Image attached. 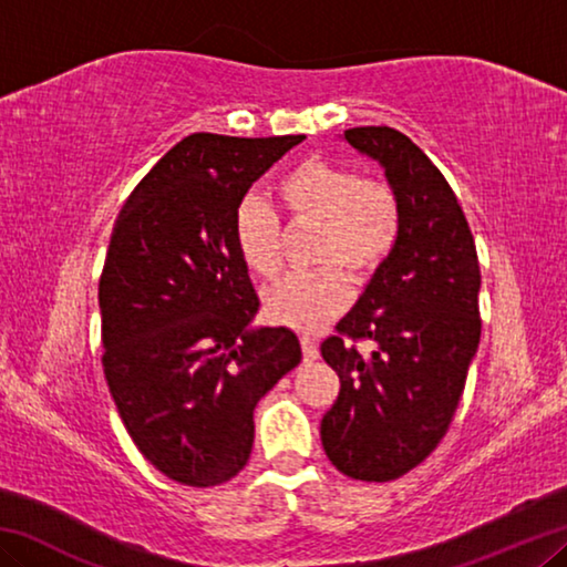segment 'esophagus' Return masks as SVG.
<instances>
[{"mask_svg":"<svg viewBox=\"0 0 567 567\" xmlns=\"http://www.w3.org/2000/svg\"><path fill=\"white\" fill-rule=\"evenodd\" d=\"M302 358H305V362H315L320 358V350H318V344H315V340L302 338Z\"/></svg>","mask_w":567,"mask_h":567,"instance_id":"34e87169","label":"esophagus"}]
</instances>
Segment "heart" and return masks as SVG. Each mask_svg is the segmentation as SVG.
I'll return each mask as SVG.
<instances>
[{"label":"heart","mask_w":567,"mask_h":567,"mask_svg":"<svg viewBox=\"0 0 567 567\" xmlns=\"http://www.w3.org/2000/svg\"><path fill=\"white\" fill-rule=\"evenodd\" d=\"M277 199L292 227H315L310 275H290L262 295L265 315L277 324L312 332L342 312L348 287L360 282L395 247L402 223L398 192L385 179H362L350 165L310 157L277 182ZM233 235L243 262L260 277L282 267L280 223L260 197L235 209Z\"/></svg>","instance_id":"b5f03b06"}]
</instances>
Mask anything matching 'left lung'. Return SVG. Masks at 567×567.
<instances>
[{"mask_svg":"<svg viewBox=\"0 0 567 567\" xmlns=\"http://www.w3.org/2000/svg\"><path fill=\"white\" fill-rule=\"evenodd\" d=\"M342 140L385 169L402 223L320 348L340 375L320 437L342 475L388 483L433 453L455 415L480 342V265L455 192L415 142L392 127H352ZM348 337L370 339L373 352L360 355Z\"/></svg>","mask_w":567,"mask_h":567,"instance_id":"8db88e82","label":"left lung"}]
</instances>
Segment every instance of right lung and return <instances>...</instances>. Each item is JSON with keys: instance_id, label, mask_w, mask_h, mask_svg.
<instances>
[{"instance_id": "add662e5", "label": "right lung", "mask_w": 567, "mask_h": 567, "mask_svg": "<svg viewBox=\"0 0 567 567\" xmlns=\"http://www.w3.org/2000/svg\"><path fill=\"white\" fill-rule=\"evenodd\" d=\"M305 134H189L124 203L100 280L102 368L142 455L182 485L247 465L255 405L302 360L260 310L233 219L247 189Z\"/></svg>"}]
</instances>
